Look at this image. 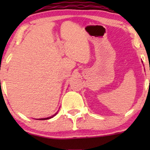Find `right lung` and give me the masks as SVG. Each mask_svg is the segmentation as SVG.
Listing matches in <instances>:
<instances>
[{"instance_id": "add662e5", "label": "right lung", "mask_w": 150, "mask_h": 150, "mask_svg": "<svg viewBox=\"0 0 150 150\" xmlns=\"http://www.w3.org/2000/svg\"><path fill=\"white\" fill-rule=\"evenodd\" d=\"M57 114V113H56ZM56 114H55V115H56ZM54 115H53V116H54ZM52 116V117H53ZM48 117V118H44V119H40V120H48V119H50L51 117Z\"/></svg>"}]
</instances>
